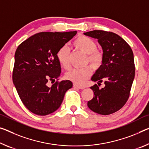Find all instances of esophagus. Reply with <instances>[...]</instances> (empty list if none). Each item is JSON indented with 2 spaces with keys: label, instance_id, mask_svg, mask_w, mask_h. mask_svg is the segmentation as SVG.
Listing matches in <instances>:
<instances>
[{
  "label": "esophagus",
  "instance_id": "34e87169",
  "mask_svg": "<svg viewBox=\"0 0 149 149\" xmlns=\"http://www.w3.org/2000/svg\"><path fill=\"white\" fill-rule=\"evenodd\" d=\"M73 86H74V87H75V88H77V89H84L86 88L84 86H79V85L77 84H74L73 85Z\"/></svg>",
  "mask_w": 149,
  "mask_h": 149
}]
</instances>
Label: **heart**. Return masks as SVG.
Returning a JSON list of instances; mask_svg holds the SVG:
<instances>
[{
  "mask_svg": "<svg viewBox=\"0 0 149 149\" xmlns=\"http://www.w3.org/2000/svg\"><path fill=\"white\" fill-rule=\"evenodd\" d=\"M73 46L87 54L86 63L89 62L94 68L97 69L103 64L104 54L100 49H97L96 42L87 36L79 35L73 42ZM57 58L61 65L65 70L70 69V50L66 46H63L58 49ZM92 74V68L87 65L83 68H76L71 70L66 74V78L74 83L83 85Z\"/></svg>",
  "mask_w": 149,
  "mask_h": 149,
  "instance_id": "b5f03b06",
  "label": "heart"
}]
</instances>
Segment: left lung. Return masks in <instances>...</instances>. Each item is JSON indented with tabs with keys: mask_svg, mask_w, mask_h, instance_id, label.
<instances>
[{
	"mask_svg": "<svg viewBox=\"0 0 149 149\" xmlns=\"http://www.w3.org/2000/svg\"><path fill=\"white\" fill-rule=\"evenodd\" d=\"M84 34L97 39L104 54L103 64L91 77L98 85L91 87L94 95L87 106L98 114H112L123 107L129 97L135 74L133 50L115 33L93 30ZM102 82L105 87L100 88Z\"/></svg>",
	"mask_w": 149,
	"mask_h": 149,
	"instance_id": "1",
	"label": "left lung"
}]
</instances>
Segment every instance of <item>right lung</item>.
I'll return each instance as SVG.
<instances>
[{
    "label": "right lung",
    "mask_w": 149,
    "mask_h": 149,
    "mask_svg": "<svg viewBox=\"0 0 149 149\" xmlns=\"http://www.w3.org/2000/svg\"><path fill=\"white\" fill-rule=\"evenodd\" d=\"M42 32L22 42L16 49L13 81L23 104L38 115H47L58 109L65 92L72 88L70 80L58 81L61 66L57 52L76 34ZM56 81L51 88L47 83Z\"/></svg>",
    "instance_id": "1"
}]
</instances>
